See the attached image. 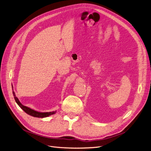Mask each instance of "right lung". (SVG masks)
I'll return each instance as SVG.
<instances>
[{"mask_svg":"<svg viewBox=\"0 0 151 151\" xmlns=\"http://www.w3.org/2000/svg\"><path fill=\"white\" fill-rule=\"evenodd\" d=\"M12 90H13V94L14 96V98L15 99L16 102L17 104L19 107L26 113H27L28 114L30 115V116H32L33 117H37V118H46L47 117L49 116H50L52 114H54L56 113V111H50V112H39L37 111H35L29 107H26V106H24V105H22L21 102L19 101L18 98L16 96V94L13 91V86L12 85Z\"/></svg>","mask_w":151,"mask_h":151,"instance_id":"add662e5","label":"right lung"}]
</instances>
